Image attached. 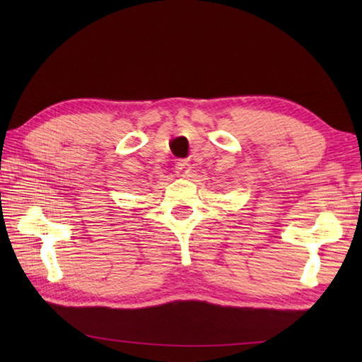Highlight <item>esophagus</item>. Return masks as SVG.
Here are the masks:
<instances>
[{"label":"esophagus","mask_w":362,"mask_h":362,"mask_svg":"<svg viewBox=\"0 0 362 362\" xmlns=\"http://www.w3.org/2000/svg\"><path fill=\"white\" fill-rule=\"evenodd\" d=\"M189 173V163L187 160H180L179 163L175 165V174L177 175H187Z\"/></svg>","instance_id":"1"}]
</instances>
